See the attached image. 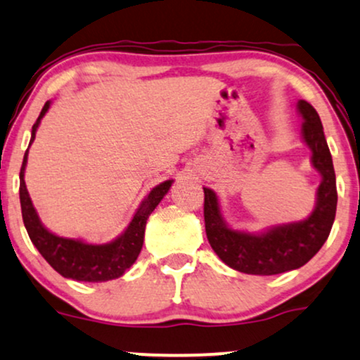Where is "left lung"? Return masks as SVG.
I'll use <instances>...</instances> for the list:
<instances>
[{
    "label": "left lung",
    "mask_w": 360,
    "mask_h": 360,
    "mask_svg": "<svg viewBox=\"0 0 360 360\" xmlns=\"http://www.w3.org/2000/svg\"><path fill=\"white\" fill-rule=\"evenodd\" d=\"M297 108L304 120V141L312 151V165L322 176L316 207L307 219L274 226L262 234L234 231L222 221L214 191L204 188V224L209 244L222 262L239 272L272 276L299 269L319 252L334 224L338 188L321 117L304 99Z\"/></svg>",
    "instance_id": "obj_1"
}]
</instances>
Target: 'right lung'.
Here are the masks:
<instances>
[{
	"label": "right lung",
	"instance_id": "add662e5",
	"mask_svg": "<svg viewBox=\"0 0 360 360\" xmlns=\"http://www.w3.org/2000/svg\"><path fill=\"white\" fill-rule=\"evenodd\" d=\"M48 108L49 101H46L43 109H41L38 120L33 124L30 144L34 141L36 129H38L41 117L46 115ZM26 161H28V151L25 153L20 171V201L22 222H25L26 231H28L31 243L34 244V248L38 249L41 256L46 259L49 266L63 277L83 282H104L116 279V277L124 274V271L129 269L136 259H138L141 248H143L148 217L151 216V212L161 202V199L165 198L167 191H169L172 181H165V183L156 186L148 194V198L141 202L139 209L136 211L133 221L129 222L127 229L120 238L109 244H86L78 239L54 236L41 224L25 184Z\"/></svg>",
	"mask_w": 360,
	"mask_h": 360
}]
</instances>
